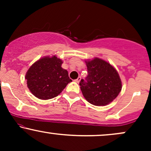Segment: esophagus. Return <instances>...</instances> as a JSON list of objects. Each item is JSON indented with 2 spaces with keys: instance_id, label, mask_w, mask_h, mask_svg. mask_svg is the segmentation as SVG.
Wrapping results in <instances>:
<instances>
[{
  "instance_id": "34e87169",
  "label": "esophagus",
  "mask_w": 151,
  "mask_h": 151,
  "mask_svg": "<svg viewBox=\"0 0 151 151\" xmlns=\"http://www.w3.org/2000/svg\"><path fill=\"white\" fill-rule=\"evenodd\" d=\"M81 77H78V78H77V79H75V81H76V82L79 83V81H80V80H81Z\"/></svg>"
}]
</instances>
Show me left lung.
<instances>
[{"mask_svg": "<svg viewBox=\"0 0 151 151\" xmlns=\"http://www.w3.org/2000/svg\"><path fill=\"white\" fill-rule=\"evenodd\" d=\"M87 77L79 86L86 101L95 106H105L116 98L121 81L116 70L104 60L95 58L86 62Z\"/></svg>", "mask_w": 151, "mask_h": 151, "instance_id": "8db88e82", "label": "left lung"}]
</instances>
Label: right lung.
I'll use <instances>...</instances> for the list:
<instances>
[{
  "label": "right lung",
  "mask_w": 151,
  "mask_h": 151,
  "mask_svg": "<svg viewBox=\"0 0 151 151\" xmlns=\"http://www.w3.org/2000/svg\"><path fill=\"white\" fill-rule=\"evenodd\" d=\"M62 61L54 56L45 57L32 65L25 75L27 87L40 99H50L60 94L71 82L68 72L61 67Z\"/></svg>",
  "instance_id": "1"
}]
</instances>
